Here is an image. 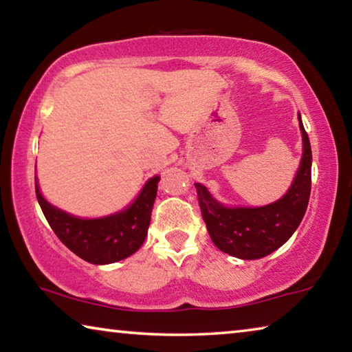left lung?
<instances>
[{
    "mask_svg": "<svg viewBox=\"0 0 352 352\" xmlns=\"http://www.w3.org/2000/svg\"><path fill=\"white\" fill-rule=\"evenodd\" d=\"M302 133V158L294 183L283 199L261 208H225L195 183L199 205L208 233L219 250L241 259H259L289 241L301 223L311 195L312 151L307 132Z\"/></svg>",
    "mask_w": 352,
    "mask_h": 352,
    "instance_id": "8db88e82",
    "label": "left lung"
}]
</instances>
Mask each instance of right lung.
<instances>
[{
	"label": "right lung",
	"mask_w": 352,
	"mask_h": 352,
	"mask_svg": "<svg viewBox=\"0 0 352 352\" xmlns=\"http://www.w3.org/2000/svg\"><path fill=\"white\" fill-rule=\"evenodd\" d=\"M160 177L146 183L126 211L102 219H79L57 210L41 197L35 182V195L47 223L71 252L91 264H111L129 258L147 236Z\"/></svg>",
	"instance_id": "1"
}]
</instances>
